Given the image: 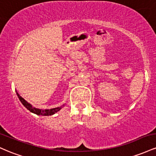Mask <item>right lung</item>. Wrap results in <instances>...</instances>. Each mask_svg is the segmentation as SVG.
I'll return each instance as SVG.
<instances>
[{"mask_svg":"<svg viewBox=\"0 0 156 156\" xmlns=\"http://www.w3.org/2000/svg\"><path fill=\"white\" fill-rule=\"evenodd\" d=\"M16 93H17V97H18L19 100L20 101L21 103H22V104L24 105L26 108L28 109V111H30V112L34 113V114H36L37 115H39V116H51V115H53V114H55L56 112H58V111H60L61 109H62V107L64 106V104L63 105H62V106H59V107H56V108H51V109H41V108H35V107H34L33 105L31 104H30L29 103H28L26 100L24 99V98H23L22 97H21L20 94H18V92L16 91Z\"/></svg>","mask_w":156,"mask_h":156,"instance_id":"right-lung-1","label":"right lung"}]
</instances>
